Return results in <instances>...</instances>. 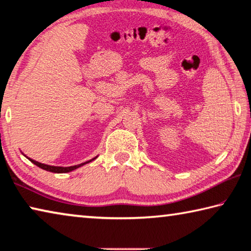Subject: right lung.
I'll list each match as a JSON object with an SVG mask.
<instances>
[{"label":"right lung","mask_w":251,"mask_h":251,"mask_svg":"<svg viewBox=\"0 0 251 251\" xmlns=\"http://www.w3.org/2000/svg\"><path fill=\"white\" fill-rule=\"evenodd\" d=\"M24 155H25V154H24ZM25 157H26V155H25ZM27 159L30 160L32 163H34L35 166H38L39 168H41V169H43V170H47V171H50V172H54V174H67V172H70V171H72V170L77 169V168H80L81 166H83V164H85V163L91 162L92 160L97 159V157L91 159V160H89V161H87V162L76 164V166H71V167H55V166H50V164H44V163L38 162V161H35V160H33L31 158H27Z\"/></svg>","instance_id":"add662e5"}]
</instances>
